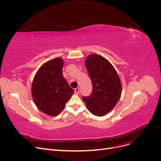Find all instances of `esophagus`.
<instances>
[{
    "label": "esophagus",
    "instance_id": "obj_1",
    "mask_svg": "<svg viewBox=\"0 0 161 161\" xmlns=\"http://www.w3.org/2000/svg\"><path fill=\"white\" fill-rule=\"evenodd\" d=\"M75 93L76 94H79V88H76L75 89Z\"/></svg>",
    "mask_w": 161,
    "mask_h": 161
}]
</instances>
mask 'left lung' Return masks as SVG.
Wrapping results in <instances>:
<instances>
[{"instance_id":"1","label":"left lung","mask_w":161,"mask_h":161,"mask_svg":"<svg viewBox=\"0 0 161 161\" xmlns=\"http://www.w3.org/2000/svg\"><path fill=\"white\" fill-rule=\"evenodd\" d=\"M85 66L93 88L91 95L82 97V100L93 115L104 116L112 110L121 97L119 77L112 64L98 54L88 55Z\"/></svg>"}]
</instances>
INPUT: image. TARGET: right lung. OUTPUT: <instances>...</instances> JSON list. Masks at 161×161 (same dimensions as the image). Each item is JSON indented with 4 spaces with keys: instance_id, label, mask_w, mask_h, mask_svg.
Returning <instances> with one entry per match:
<instances>
[{
    "instance_id": "1",
    "label": "right lung",
    "mask_w": 161,
    "mask_h": 161,
    "mask_svg": "<svg viewBox=\"0 0 161 161\" xmlns=\"http://www.w3.org/2000/svg\"><path fill=\"white\" fill-rule=\"evenodd\" d=\"M63 60L57 57L37 70L31 85V94L39 110L51 116L59 115L74 94L63 76Z\"/></svg>"
}]
</instances>
